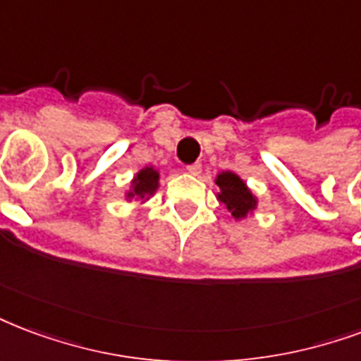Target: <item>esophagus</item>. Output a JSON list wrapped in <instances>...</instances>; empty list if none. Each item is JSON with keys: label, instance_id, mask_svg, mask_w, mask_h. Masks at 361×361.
<instances>
[{"label": "esophagus", "instance_id": "esophagus-1", "mask_svg": "<svg viewBox=\"0 0 361 361\" xmlns=\"http://www.w3.org/2000/svg\"><path fill=\"white\" fill-rule=\"evenodd\" d=\"M187 172L192 176H199L202 172V164L200 162H191V164H187Z\"/></svg>", "mask_w": 361, "mask_h": 361}]
</instances>
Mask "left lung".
Instances as JSON below:
<instances>
[{
	"label": "left lung",
	"instance_id": "left-lung-1",
	"mask_svg": "<svg viewBox=\"0 0 361 361\" xmlns=\"http://www.w3.org/2000/svg\"><path fill=\"white\" fill-rule=\"evenodd\" d=\"M216 183L221 189L219 200L227 206V210L233 214V217H244L247 212L254 210L255 199L252 192L247 191V187L244 185V181L233 172H224L217 176Z\"/></svg>",
	"mask_w": 361,
	"mask_h": 361
}]
</instances>
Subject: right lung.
<instances>
[{
    "label": "right lung",
    "instance_id": "right-lung-1",
    "mask_svg": "<svg viewBox=\"0 0 361 361\" xmlns=\"http://www.w3.org/2000/svg\"><path fill=\"white\" fill-rule=\"evenodd\" d=\"M159 185V172L153 169H144L134 180V191L130 195L137 197H145V195H153V191Z\"/></svg>",
    "mask_w": 361,
    "mask_h": 361
}]
</instances>
